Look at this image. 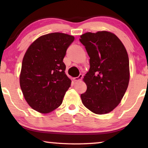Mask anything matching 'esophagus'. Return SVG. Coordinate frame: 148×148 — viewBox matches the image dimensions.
Listing matches in <instances>:
<instances>
[{
    "mask_svg": "<svg viewBox=\"0 0 148 148\" xmlns=\"http://www.w3.org/2000/svg\"><path fill=\"white\" fill-rule=\"evenodd\" d=\"M82 77H83V75L82 74H79L78 77H74V81L75 82H78L80 81L82 79Z\"/></svg>",
    "mask_w": 148,
    "mask_h": 148,
    "instance_id": "esophagus-1",
    "label": "esophagus"
}]
</instances>
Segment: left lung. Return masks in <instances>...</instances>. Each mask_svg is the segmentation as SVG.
Listing matches in <instances>:
<instances>
[{
    "mask_svg": "<svg viewBox=\"0 0 148 148\" xmlns=\"http://www.w3.org/2000/svg\"><path fill=\"white\" fill-rule=\"evenodd\" d=\"M79 41L90 57V69L83 78L87 91L81 95L82 101L95 114H108L118 106L128 87L127 50L118 37L108 31L86 32Z\"/></svg>",
    "mask_w": 148,
    "mask_h": 148,
    "instance_id": "obj_1",
    "label": "left lung"
}]
</instances>
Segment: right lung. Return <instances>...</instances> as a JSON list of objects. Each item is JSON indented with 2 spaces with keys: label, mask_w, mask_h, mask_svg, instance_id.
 Segmentation results:
<instances>
[{
  "label": "right lung",
  "mask_w": 148,
  "mask_h": 148,
  "mask_svg": "<svg viewBox=\"0 0 148 148\" xmlns=\"http://www.w3.org/2000/svg\"><path fill=\"white\" fill-rule=\"evenodd\" d=\"M74 40L73 36L61 32L42 35L25 53L20 87L27 103L40 113L48 114L60 106L71 86L62 61Z\"/></svg>",
  "instance_id": "1"
}]
</instances>
